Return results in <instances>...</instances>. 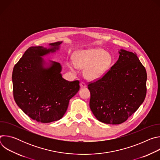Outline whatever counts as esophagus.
<instances>
[{"mask_svg": "<svg viewBox=\"0 0 160 160\" xmlns=\"http://www.w3.org/2000/svg\"><path fill=\"white\" fill-rule=\"evenodd\" d=\"M80 87H81V88H84V87H87L86 83H85V82H81V83H80Z\"/></svg>", "mask_w": 160, "mask_h": 160, "instance_id": "esophagus-1", "label": "esophagus"}]
</instances>
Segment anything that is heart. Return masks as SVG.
I'll use <instances>...</instances> for the list:
<instances>
[{"label":"heart","mask_w":160,"mask_h":160,"mask_svg":"<svg viewBox=\"0 0 160 160\" xmlns=\"http://www.w3.org/2000/svg\"><path fill=\"white\" fill-rule=\"evenodd\" d=\"M73 57L74 62H68L70 70L75 73L77 67L84 69V76L88 80H96L102 77L112 62L111 55L101 48L77 51Z\"/></svg>","instance_id":"obj_1"}]
</instances>
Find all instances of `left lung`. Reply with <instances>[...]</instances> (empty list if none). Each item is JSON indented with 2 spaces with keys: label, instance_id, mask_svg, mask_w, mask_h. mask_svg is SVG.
<instances>
[{
  "label": "left lung",
  "instance_id": "8db88e82",
  "mask_svg": "<svg viewBox=\"0 0 160 160\" xmlns=\"http://www.w3.org/2000/svg\"><path fill=\"white\" fill-rule=\"evenodd\" d=\"M117 62L101 78L90 82V108L100 122H125L144 102L147 73L136 53L119 51Z\"/></svg>",
  "mask_w": 160,
  "mask_h": 160
}]
</instances>
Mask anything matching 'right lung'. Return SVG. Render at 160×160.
<instances>
[{"label": "right lung", "instance_id": "1", "mask_svg": "<svg viewBox=\"0 0 160 160\" xmlns=\"http://www.w3.org/2000/svg\"><path fill=\"white\" fill-rule=\"evenodd\" d=\"M61 43H51L49 49L29 48L13 68L14 101L27 115L38 122L60 120L70 99L80 89L78 80L69 82L62 77L59 62L50 61L49 67L43 66L42 56L56 52Z\"/></svg>", "mask_w": 160, "mask_h": 160}]
</instances>
